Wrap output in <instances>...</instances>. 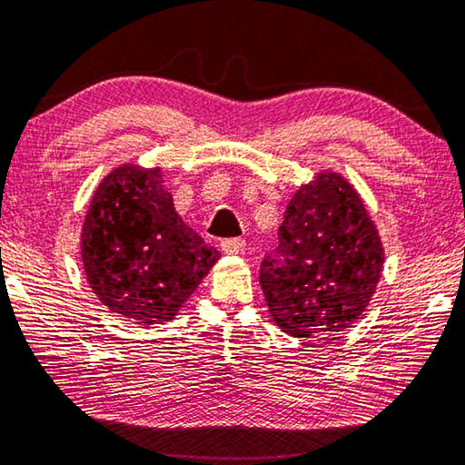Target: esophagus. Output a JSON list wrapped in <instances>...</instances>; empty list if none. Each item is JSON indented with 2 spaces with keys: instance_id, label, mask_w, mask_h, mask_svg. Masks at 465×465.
<instances>
[{
  "instance_id": "1",
  "label": "esophagus",
  "mask_w": 465,
  "mask_h": 465,
  "mask_svg": "<svg viewBox=\"0 0 465 465\" xmlns=\"http://www.w3.org/2000/svg\"><path fill=\"white\" fill-rule=\"evenodd\" d=\"M220 247H223V251L226 255H239L245 251L247 242L242 239H224L223 242H220Z\"/></svg>"
}]
</instances>
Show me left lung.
Here are the masks:
<instances>
[{
    "mask_svg": "<svg viewBox=\"0 0 465 465\" xmlns=\"http://www.w3.org/2000/svg\"><path fill=\"white\" fill-rule=\"evenodd\" d=\"M280 242L260 284L270 315L292 338L336 336L369 307L385 249L362 197L336 171H322L292 195Z\"/></svg>",
    "mask_w": 465,
    "mask_h": 465,
    "instance_id": "left-lung-1",
    "label": "left lung"
}]
</instances>
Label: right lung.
I'll return each mask as SVG.
<instances>
[{"mask_svg":"<svg viewBox=\"0 0 465 465\" xmlns=\"http://www.w3.org/2000/svg\"><path fill=\"white\" fill-rule=\"evenodd\" d=\"M220 260L174 212L161 166L121 164L98 183L82 224V263L111 313L164 323Z\"/></svg>","mask_w":465,"mask_h":465,"instance_id":"obj_1","label":"right lung"}]
</instances>
